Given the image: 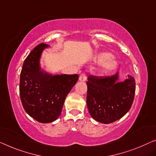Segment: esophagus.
Masks as SVG:
<instances>
[{"mask_svg":"<svg viewBox=\"0 0 156 156\" xmlns=\"http://www.w3.org/2000/svg\"><path fill=\"white\" fill-rule=\"evenodd\" d=\"M86 79H87V76H86L85 73H81L80 76H79V80L82 81V82H85Z\"/></svg>","mask_w":156,"mask_h":156,"instance_id":"34e87169","label":"esophagus"}]
</instances>
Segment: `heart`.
<instances>
[{"mask_svg":"<svg viewBox=\"0 0 156 156\" xmlns=\"http://www.w3.org/2000/svg\"><path fill=\"white\" fill-rule=\"evenodd\" d=\"M94 61L101 64V69L104 71H109L114 69L118 65V61L114 57L108 52H101L94 57Z\"/></svg>","mask_w":156,"mask_h":156,"instance_id":"1","label":"heart"}]
</instances>
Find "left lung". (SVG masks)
Listing matches in <instances>:
<instances>
[{
    "label": "left lung",
    "instance_id": "left-lung-1",
    "mask_svg": "<svg viewBox=\"0 0 156 156\" xmlns=\"http://www.w3.org/2000/svg\"><path fill=\"white\" fill-rule=\"evenodd\" d=\"M127 77L123 82H117L118 72L109 76H88L87 105L92 118L108 124L128 112L134 101L136 83L133 77Z\"/></svg>",
    "mask_w": 156,
    "mask_h": 156
}]
</instances>
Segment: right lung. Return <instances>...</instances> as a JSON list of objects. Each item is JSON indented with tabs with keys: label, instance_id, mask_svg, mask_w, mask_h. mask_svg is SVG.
I'll return each instance as SVG.
<instances>
[{
	"label": "right lung",
	"instance_id": "obj_1",
	"mask_svg": "<svg viewBox=\"0 0 156 156\" xmlns=\"http://www.w3.org/2000/svg\"><path fill=\"white\" fill-rule=\"evenodd\" d=\"M45 43L37 45L24 60L20 74V94L23 107L38 122L55 121L61 114L67 94L78 80V74L55 75L42 70L40 59Z\"/></svg>",
	"mask_w": 156,
	"mask_h": 156
}]
</instances>
